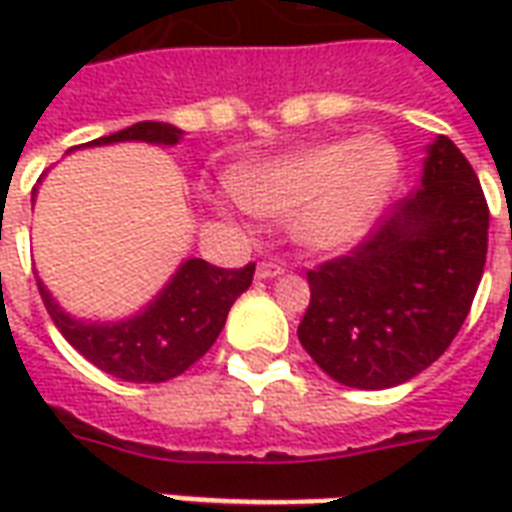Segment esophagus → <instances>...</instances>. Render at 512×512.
I'll use <instances>...</instances> for the list:
<instances>
[{
    "label": "esophagus",
    "instance_id": "34e87169",
    "mask_svg": "<svg viewBox=\"0 0 512 512\" xmlns=\"http://www.w3.org/2000/svg\"><path fill=\"white\" fill-rule=\"evenodd\" d=\"M279 274H285V268L277 266V263H271V260H263V263H257V279H274Z\"/></svg>",
    "mask_w": 512,
    "mask_h": 512
}]
</instances>
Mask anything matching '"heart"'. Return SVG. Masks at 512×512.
<instances>
[{"mask_svg": "<svg viewBox=\"0 0 512 512\" xmlns=\"http://www.w3.org/2000/svg\"><path fill=\"white\" fill-rule=\"evenodd\" d=\"M400 180V150L384 136H343L268 158L235 178L257 216L296 214V235L315 252L345 255L365 241Z\"/></svg>", "mask_w": 512, "mask_h": 512, "instance_id": "obj_1", "label": "heart"}]
</instances>
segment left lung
Returning <instances> with one entry per match:
<instances>
[{"instance_id": "obj_1", "label": "left lung", "mask_w": 512, "mask_h": 512, "mask_svg": "<svg viewBox=\"0 0 512 512\" xmlns=\"http://www.w3.org/2000/svg\"><path fill=\"white\" fill-rule=\"evenodd\" d=\"M488 252V205L447 136L422 180L351 255L310 271L299 340L337 384L389 389L439 359L466 321Z\"/></svg>"}]
</instances>
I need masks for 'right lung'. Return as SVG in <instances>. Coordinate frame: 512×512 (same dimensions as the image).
<instances>
[{"instance_id":"1","label":"right lung","mask_w":512,"mask_h":512,"mask_svg":"<svg viewBox=\"0 0 512 512\" xmlns=\"http://www.w3.org/2000/svg\"><path fill=\"white\" fill-rule=\"evenodd\" d=\"M183 139V131L169 123H134L117 134L101 136L82 147H104L117 142H147L172 147ZM76 150V147H73ZM71 153V150H68ZM40 183V180H38ZM38 186L32 189V205ZM255 263L244 268H216L200 257L183 260L167 285L158 290L145 307L117 321L79 318L60 307L49 288H38L51 321L62 337L109 376L131 384H161L186 373L222 334L227 312L235 299L252 285Z\"/></svg>"}]
</instances>
